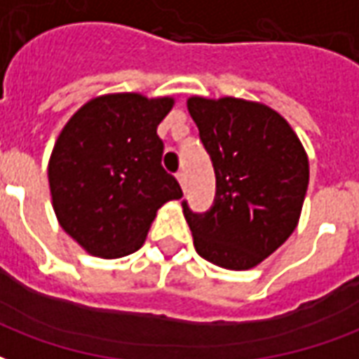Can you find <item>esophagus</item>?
Returning a JSON list of instances; mask_svg holds the SVG:
<instances>
[{"instance_id":"esophagus-1","label":"esophagus","mask_w":359,"mask_h":359,"mask_svg":"<svg viewBox=\"0 0 359 359\" xmlns=\"http://www.w3.org/2000/svg\"><path fill=\"white\" fill-rule=\"evenodd\" d=\"M177 180H179L180 187H182V188L187 187V172H184V171L177 172Z\"/></svg>"}]
</instances>
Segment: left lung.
Here are the masks:
<instances>
[{"mask_svg":"<svg viewBox=\"0 0 359 359\" xmlns=\"http://www.w3.org/2000/svg\"><path fill=\"white\" fill-rule=\"evenodd\" d=\"M188 111L215 169V202L192 213L196 252L233 271L256 267L294 233L309 182L308 154L292 126L264 103L188 97Z\"/></svg>","mask_w":359,"mask_h":359,"instance_id":"left-lung-1","label":"left lung"}]
</instances>
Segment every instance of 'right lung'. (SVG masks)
Returning a JSON list of instances; mask_svg holds the SVG:
<instances>
[{
	"instance_id": "obj_1",
	"label": "right lung",
	"mask_w": 359,
	"mask_h": 359,
	"mask_svg": "<svg viewBox=\"0 0 359 359\" xmlns=\"http://www.w3.org/2000/svg\"><path fill=\"white\" fill-rule=\"evenodd\" d=\"M172 97L134 92L97 95L69 118L48 163L59 225L88 254L115 259L148 236L157 210L182 198L177 179L161 167L157 125Z\"/></svg>"
}]
</instances>
